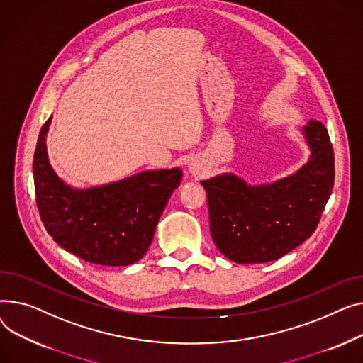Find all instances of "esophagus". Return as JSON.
<instances>
[{
	"label": "esophagus",
	"mask_w": 363,
	"mask_h": 363,
	"mask_svg": "<svg viewBox=\"0 0 363 363\" xmlns=\"http://www.w3.org/2000/svg\"><path fill=\"white\" fill-rule=\"evenodd\" d=\"M190 173L194 174V176H201V174H202V168H201L198 164L194 162V164L190 165Z\"/></svg>",
	"instance_id": "obj_1"
}]
</instances>
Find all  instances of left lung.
Returning a JSON list of instances; mask_svg holds the SVG:
<instances>
[{
  "label": "left lung",
  "mask_w": 363,
  "mask_h": 363,
  "mask_svg": "<svg viewBox=\"0 0 363 363\" xmlns=\"http://www.w3.org/2000/svg\"><path fill=\"white\" fill-rule=\"evenodd\" d=\"M303 133L312 154L293 176L268 186H249L233 174L202 182L211 236L230 261H275L315 231L334 186V152L321 121L311 120Z\"/></svg>",
  "instance_id": "obj_1"
}]
</instances>
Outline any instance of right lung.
I'll list each match as a JSON object with an SVG mask.
<instances>
[{
    "label": "right lung",
    "instance_id": "right-lung-1",
    "mask_svg": "<svg viewBox=\"0 0 363 363\" xmlns=\"http://www.w3.org/2000/svg\"><path fill=\"white\" fill-rule=\"evenodd\" d=\"M42 125L33 155L39 216L50 236L80 259L106 267L139 261L162 211L182 182V169L145 172L106 186L76 190L58 179L47 157Z\"/></svg>",
    "mask_w": 363,
    "mask_h": 363
}]
</instances>
